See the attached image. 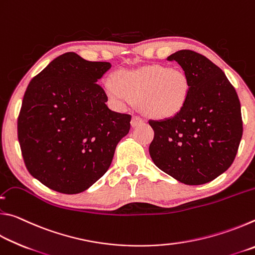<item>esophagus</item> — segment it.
Instances as JSON below:
<instances>
[{"mask_svg":"<svg viewBox=\"0 0 255 255\" xmlns=\"http://www.w3.org/2000/svg\"><path fill=\"white\" fill-rule=\"evenodd\" d=\"M143 123H144V120L141 119L139 116H132V119H131V126L132 127H136V126H138V125H140Z\"/></svg>","mask_w":255,"mask_h":255,"instance_id":"esophagus-1","label":"esophagus"}]
</instances>
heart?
<instances>
[{"label":"heart","mask_w":255,"mask_h":255,"mask_svg":"<svg viewBox=\"0 0 255 255\" xmlns=\"http://www.w3.org/2000/svg\"><path fill=\"white\" fill-rule=\"evenodd\" d=\"M190 81L183 71L163 65L138 70H125L115 80L107 77L103 89L109 100L118 108L138 102L145 115L169 119L180 114L190 96Z\"/></svg>","instance_id":"heart-1"}]
</instances>
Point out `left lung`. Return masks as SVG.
Instances as JSON below:
<instances>
[{"label":"left lung","instance_id":"8db88e82","mask_svg":"<svg viewBox=\"0 0 255 255\" xmlns=\"http://www.w3.org/2000/svg\"><path fill=\"white\" fill-rule=\"evenodd\" d=\"M166 59L178 62L191 88L180 114L148 122L154 130L149 155L179 182L204 184L234 162L243 135L241 103L225 73L205 56L183 49Z\"/></svg>","mask_w":255,"mask_h":255}]
</instances>
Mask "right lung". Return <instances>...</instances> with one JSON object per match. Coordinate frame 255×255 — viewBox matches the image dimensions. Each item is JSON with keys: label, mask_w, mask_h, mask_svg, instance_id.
Here are the masks:
<instances>
[{"label": "right lung", "mask_w": 255, "mask_h": 255, "mask_svg": "<svg viewBox=\"0 0 255 255\" xmlns=\"http://www.w3.org/2000/svg\"><path fill=\"white\" fill-rule=\"evenodd\" d=\"M111 68L75 53L56 57L30 82L18 118L25 166L55 191H85L109 169L131 117L110 110L97 82Z\"/></svg>", "instance_id": "1"}]
</instances>
